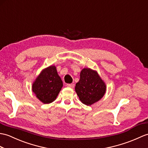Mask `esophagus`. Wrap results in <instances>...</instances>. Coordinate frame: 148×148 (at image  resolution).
Returning a JSON list of instances; mask_svg holds the SVG:
<instances>
[{"instance_id": "esophagus-1", "label": "esophagus", "mask_w": 148, "mask_h": 148, "mask_svg": "<svg viewBox=\"0 0 148 148\" xmlns=\"http://www.w3.org/2000/svg\"><path fill=\"white\" fill-rule=\"evenodd\" d=\"M67 86L69 88H73L74 87V84H67Z\"/></svg>"}]
</instances>
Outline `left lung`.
Listing matches in <instances>:
<instances>
[{
	"label": "left lung",
	"instance_id": "obj_1",
	"mask_svg": "<svg viewBox=\"0 0 148 148\" xmlns=\"http://www.w3.org/2000/svg\"><path fill=\"white\" fill-rule=\"evenodd\" d=\"M75 90L82 103L91 105L103 97L106 86L97 72L85 68L81 72Z\"/></svg>",
	"mask_w": 148,
	"mask_h": 148
}]
</instances>
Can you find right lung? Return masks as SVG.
Instances as JSON below:
<instances>
[{
  "instance_id": "right-lung-1",
  "label": "right lung",
  "mask_w": 148,
  "mask_h": 148,
  "mask_svg": "<svg viewBox=\"0 0 148 148\" xmlns=\"http://www.w3.org/2000/svg\"><path fill=\"white\" fill-rule=\"evenodd\" d=\"M63 86L56 67L50 66L38 76L32 86L36 97L44 103H50L56 99Z\"/></svg>"
}]
</instances>
